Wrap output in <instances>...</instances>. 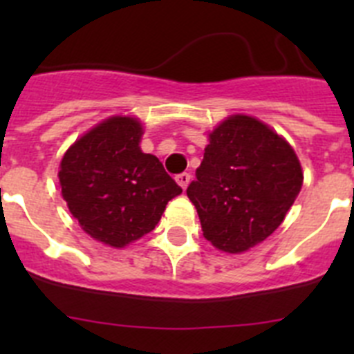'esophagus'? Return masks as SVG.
I'll use <instances>...</instances> for the list:
<instances>
[{
	"label": "esophagus",
	"instance_id": "1",
	"mask_svg": "<svg viewBox=\"0 0 354 354\" xmlns=\"http://www.w3.org/2000/svg\"><path fill=\"white\" fill-rule=\"evenodd\" d=\"M177 183H179V186L183 187V189H186L187 187V184H189V180H192V175L189 174H180V175H177Z\"/></svg>",
	"mask_w": 354,
	"mask_h": 354
}]
</instances>
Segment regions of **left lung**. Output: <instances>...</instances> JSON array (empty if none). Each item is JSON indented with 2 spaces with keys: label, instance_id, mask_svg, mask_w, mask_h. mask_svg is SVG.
<instances>
[{
  "label": "left lung",
  "instance_id": "left-lung-1",
  "mask_svg": "<svg viewBox=\"0 0 354 354\" xmlns=\"http://www.w3.org/2000/svg\"><path fill=\"white\" fill-rule=\"evenodd\" d=\"M303 184L292 147L248 115H230L209 134L187 198L205 239L228 253L262 243L280 227Z\"/></svg>",
  "mask_w": 354,
  "mask_h": 354
}]
</instances>
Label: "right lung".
Here are the masks:
<instances>
[{
    "mask_svg": "<svg viewBox=\"0 0 354 354\" xmlns=\"http://www.w3.org/2000/svg\"><path fill=\"white\" fill-rule=\"evenodd\" d=\"M138 118L109 117L68 147L58 179L68 211L84 232L124 248L154 230L183 189L156 156L140 149Z\"/></svg>",
    "mask_w": 354,
    "mask_h": 354,
    "instance_id": "1",
    "label": "right lung"
}]
</instances>
